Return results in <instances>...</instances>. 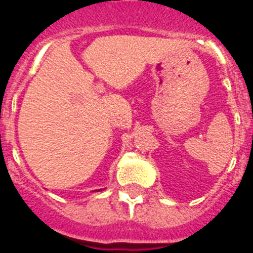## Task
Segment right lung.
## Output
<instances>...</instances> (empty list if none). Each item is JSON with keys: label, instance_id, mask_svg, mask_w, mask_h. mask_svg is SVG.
Returning <instances> with one entry per match:
<instances>
[{"label": "right lung", "instance_id": "1", "mask_svg": "<svg viewBox=\"0 0 253 253\" xmlns=\"http://www.w3.org/2000/svg\"><path fill=\"white\" fill-rule=\"evenodd\" d=\"M99 191H100V190H99Z\"/></svg>", "mask_w": 253, "mask_h": 253}]
</instances>
